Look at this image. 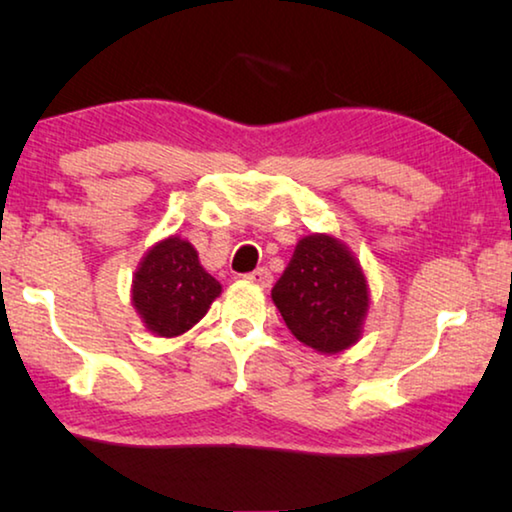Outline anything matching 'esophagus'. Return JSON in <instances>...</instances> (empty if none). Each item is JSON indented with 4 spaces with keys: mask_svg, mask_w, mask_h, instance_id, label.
Segmentation results:
<instances>
[{
    "mask_svg": "<svg viewBox=\"0 0 512 512\" xmlns=\"http://www.w3.org/2000/svg\"><path fill=\"white\" fill-rule=\"evenodd\" d=\"M246 280L259 284V287H271L273 275H271V271H268V268H264V266H262V268H257V271L248 273V275H246Z\"/></svg>",
    "mask_w": 512,
    "mask_h": 512,
    "instance_id": "1",
    "label": "esophagus"
}]
</instances>
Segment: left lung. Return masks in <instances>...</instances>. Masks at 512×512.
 <instances>
[{
  "instance_id": "1",
  "label": "left lung",
  "mask_w": 512,
  "mask_h": 512,
  "mask_svg": "<svg viewBox=\"0 0 512 512\" xmlns=\"http://www.w3.org/2000/svg\"><path fill=\"white\" fill-rule=\"evenodd\" d=\"M271 296L291 334L309 348L334 354L348 350L361 336L368 282L339 239H300Z\"/></svg>"
}]
</instances>
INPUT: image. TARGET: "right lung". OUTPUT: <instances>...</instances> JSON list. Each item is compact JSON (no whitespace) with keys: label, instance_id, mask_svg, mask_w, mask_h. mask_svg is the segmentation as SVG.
<instances>
[{"label":"right lung","instance_id":"obj_1","mask_svg":"<svg viewBox=\"0 0 512 512\" xmlns=\"http://www.w3.org/2000/svg\"><path fill=\"white\" fill-rule=\"evenodd\" d=\"M221 284L198 262L189 241L169 237L144 255L133 280V305L146 329L158 336H178L201 320Z\"/></svg>","mask_w":512,"mask_h":512}]
</instances>
